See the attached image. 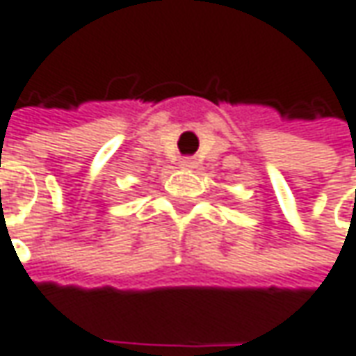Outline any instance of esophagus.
<instances>
[{
	"instance_id": "34e87169",
	"label": "esophagus",
	"mask_w": 356,
	"mask_h": 356,
	"mask_svg": "<svg viewBox=\"0 0 356 356\" xmlns=\"http://www.w3.org/2000/svg\"><path fill=\"white\" fill-rule=\"evenodd\" d=\"M179 165L183 167V169H193V167H197V159L195 157H183L179 161Z\"/></svg>"
}]
</instances>
